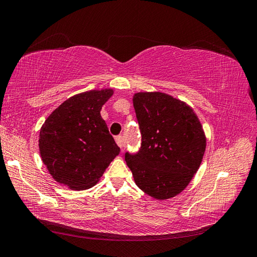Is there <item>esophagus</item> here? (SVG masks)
I'll return each mask as SVG.
<instances>
[{"instance_id": "34e87169", "label": "esophagus", "mask_w": 257, "mask_h": 257, "mask_svg": "<svg viewBox=\"0 0 257 257\" xmlns=\"http://www.w3.org/2000/svg\"><path fill=\"white\" fill-rule=\"evenodd\" d=\"M115 143L121 148V149H122V148H124V146H125V143H124V139L121 135L115 136Z\"/></svg>"}]
</instances>
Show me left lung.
Returning <instances> with one entry per match:
<instances>
[{"mask_svg":"<svg viewBox=\"0 0 257 257\" xmlns=\"http://www.w3.org/2000/svg\"><path fill=\"white\" fill-rule=\"evenodd\" d=\"M142 146L124 154L135 183L160 200L182 192L198 170L206 136L192 108L162 92H138L133 96Z\"/></svg>","mask_w":257,"mask_h":257,"instance_id":"8db88e82","label":"left lung"}]
</instances>
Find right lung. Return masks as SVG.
<instances>
[{
	"label": "right lung",
	"mask_w": 257,
	"mask_h": 257,
	"mask_svg": "<svg viewBox=\"0 0 257 257\" xmlns=\"http://www.w3.org/2000/svg\"><path fill=\"white\" fill-rule=\"evenodd\" d=\"M112 89L91 90L66 99L46 119L40 132V153L49 174L72 190L95 185L120 153L100 116Z\"/></svg>",
	"instance_id": "add662e5"
}]
</instances>
